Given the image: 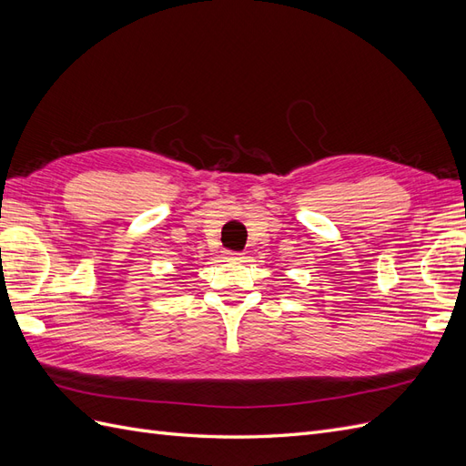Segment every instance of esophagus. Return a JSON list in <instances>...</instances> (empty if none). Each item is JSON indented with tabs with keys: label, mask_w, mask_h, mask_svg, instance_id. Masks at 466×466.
I'll list each match as a JSON object with an SVG mask.
<instances>
[{
	"label": "esophagus",
	"mask_w": 466,
	"mask_h": 466,
	"mask_svg": "<svg viewBox=\"0 0 466 466\" xmlns=\"http://www.w3.org/2000/svg\"><path fill=\"white\" fill-rule=\"evenodd\" d=\"M223 258H225V260H229V262H238V260H243V255H241V252L225 250V252H223Z\"/></svg>",
	"instance_id": "34e87169"
}]
</instances>
